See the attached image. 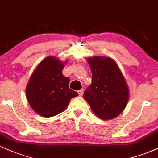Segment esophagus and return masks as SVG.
Returning a JSON list of instances; mask_svg holds the SVG:
<instances>
[{
  "label": "esophagus",
  "mask_w": 158,
  "mask_h": 158,
  "mask_svg": "<svg viewBox=\"0 0 158 158\" xmlns=\"http://www.w3.org/2000/svg\"><path fill=\"white\" fill-rule=\"evenodd\" d=\"M83 89H81V90H79L78 91V94H79V95L80 96H82L83 95Z\"/></svg>",
  "instance_id": "esophagus-1"
}]
</instances>
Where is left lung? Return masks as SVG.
Instances as JSON below:
<instances>
[{"label":"left lung","instance_id":"8db88e82","mask_svg":"<svg viewBox=\"0 0 158 158\" xmlns=\"http://www.w3.org/2000/svg\"><path fill=\"white\" fill-rule=\"evenodd\" d=\"M92 82L83 97L98 118L110 120L127 106L129 88L115 61L106 57H89Z\"/></svg>","mask_w":158,"mask_h":158}]
</instances>
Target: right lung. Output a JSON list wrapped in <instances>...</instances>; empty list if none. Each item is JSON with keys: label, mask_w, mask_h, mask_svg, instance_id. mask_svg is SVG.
<instances>
[{"label": "right lung", "mask_w": 158, "mask_h": 158, "mask_svg": "<svg viewBox=\"0 0 158 158\" xmlns=\"http://www.w3.org/2000/svg\"><path fill=\"white\" fill-rule=\"evenodd\" d=\"M66 61L50 56L43 60L31 74L26 94L29 105L40 116L50 118L66 109L77 92L69 88V78L62 74Z\"/></svg>", "instance_id": "1"}]
</instances>
